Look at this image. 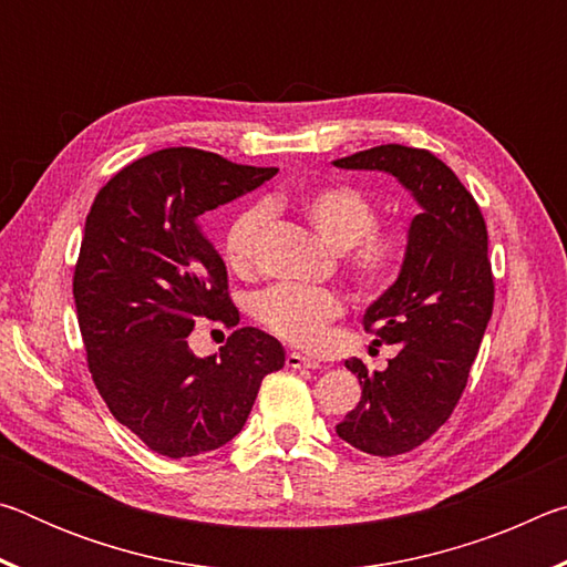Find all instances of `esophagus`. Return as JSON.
<instances>
[{
	"label": "esophagus",
	"instance_id": "1",
	"mask_svg": "<svg viewBox=\"0 0 567 567\" xmlns=\"http://www.w3.org/2000/svg\"><path fill=\"white\" fill-rule=\"evenodd\" d=\"M285 362H287V368H292V370H315V368H318V360L305 358V354H300V352H287Z\"/></svg>",
	"mask_w": 567,
	"mask_h": 567
}]
</instances>
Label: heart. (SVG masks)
I'll return each mask as SVG.
<instances>
[{
	"label": "heart",
	"instance_id": "obj_1",
	"mask_svg": "<svg viewBox=\"0 0 567 567\" xmlns=\"http://www.w3.org/2000/svg\"><path fill=\"white\" fill-rule=\"evenodd\" d=\"M272 209L297 207L324 243L344 249V272L362 295H380L395 282L408 257V239L395 227L378 225V205L352 185H320L267 199ZM270 208L252 205L227 227L225 255L237 272H249L257 260V245L270 225ZM342 315V300L324 287L275 285L257 295L255 318L277 338L312 348L324 338V328Z\"/></svg>",
	"mask_w": 567,
	"mask_h": 567
}]
</instances>
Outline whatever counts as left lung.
<instances>
[{
  "instance_id": "obj_1",
  "label": "left lung",
  "mask_w": 567,
  "mask_h": 567,
  "mask_svg": "<svg viewBox=\"0 0 567 567\" xmlns=\"http://www.w3.org/2000/svg\"><path fill=\"white\" fill-rule=\"evenodd\" d=\"M344 169L390 172L422 207L398 282L364 312V330L398 344L382 372L344 360L362 398L338 435L368 455L410 453L453 415L493 315L487 227L475 197L430 150L380 145L334 159Z\"/></svg>"
}]
</instances>
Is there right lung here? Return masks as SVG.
Returning <instances> with one entry per match:
<instances>
[{"label":"right lung","instance_id":"add662e5","mask_svg":"<svg viewBox=\"0 0 567 567\" xmlns=\"http://www.w3.org/2000/svg\"><path fill=\"white\" fill-rule=\"evenodd\" d=\"M275 172L167 147L122 167L94 197L72 280L84 352L112 415L159 455L229 443L262 378L285 364L282 344L257 328H237L205 360L187 344L197 318L239 320L203 215Z\"/></svg>","mask_w":567,"mask_h":567}]
</instances>
